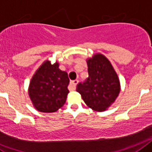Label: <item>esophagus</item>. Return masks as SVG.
I'll return each mask as SVG.
<instances>
[{"label":"esophagus","instance_id":"1","mask_svg":"<svg viewBox=\"0 0 152 152\" xmlns=\"http://www.w3.org/2000/svg\"><path fill=\"white\" fill-rule=\"evenodd\" d=\"M78 83H79V80H75L71 81L70 83H69V90H75Z\"/></svg>","mask_w":152,"mask_h":152}]
</instances>
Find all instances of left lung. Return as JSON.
<instances>
[{
	"instance_id": "left-lung-1",
	"label": "left lung",
	"mask_w": 152,
	"mask_h": 152,
	"mask_svg": "<svg viewBox=\"0 0 152 152\" xmlns=\"http://www.w3.org/2000/svg\"><path fill=\"white\" fill-rule=\"evenodd\" d=\"M89 77L77 85L76 91L89 107L102 112L113 104L120 92L118 77L107 58L96 54L87 60Z\"/></svg>"
}]
</instances>
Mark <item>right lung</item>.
Returning a JSON list of instances; mask_svg holds the SVG:
<instances>
[{
  "instance_id": "obj_1",
  "label": "right lung",
  "mask_w": 152,
  "mask_h": 152,
  "mask_svg": "<svg viewBox=\"0 0 152 152\" xmlns=\"http://www.w3.org/2000/svg\"><path fill=\"white\" fill-rule=\"evenodd\" d=\"M69 83L68 74L60 70L59 63L44 62L35 72L29 86V96L34 107L41 113H55L66 102Z\"/></svg>"
}]
</instances>
